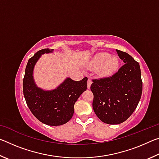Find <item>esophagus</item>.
Returning a JSON list of instances; mask_svg holds the SVG:
<instances>
[{
    "instance_id": "obj_1",
    "label": "esophagus",
    "mask_w": 159,
    "mask_h": 159,
    "mask_svg": "<svg viewBox=\"0 0 159 159\" xmlns=\"http://www.w3.org/2000/svg\"><path fill=\"white\" fill-rule=\"evenodd\" d=\"M91 84H92V80H91V79H88V81H87V87H88V89H90V88Z\"/></svg>"
}]
</instances>
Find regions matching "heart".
Segmentation results:
<instances>
[{
    "instance_id": "obj_1",
    "label": "heart",
    "mask_w": 159,
    "mask_h": 159,
    "mask_svg": "<svg viewBox=\"0 0 159 159\" xmlns=\"http://www.w3.org/2000/svg\"><path fill=\"white\" fill-rule=\"evenodd\" d=\"M89 66L92 69L98 68V72L99 76L109 77L117 71L119 61L116 56H110L107 52H100L93 57Z\"/></svg>"
}]
</instances>
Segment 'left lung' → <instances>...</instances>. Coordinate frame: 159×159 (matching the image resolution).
I'll list each match as a JSON object with an SVG mask.
<instances>
[{
  "label": "left lung",
  "instance_id": "1",
  "mask_svg": "<svg viewBox=\"0 0 159 159\" xmlns=\"http://www.w3.org/2000/svg\"><path fill=\"white\" fill-rule=\"evenodd\" d=\"M124 64L113 76L93 80V107L99 119L110 125L120 124L138 105L142 92L139 64L127 52L116 50Z\"/></svg>",
  "mask_w": 159,
  "mask_h": 159
}]
</instances>
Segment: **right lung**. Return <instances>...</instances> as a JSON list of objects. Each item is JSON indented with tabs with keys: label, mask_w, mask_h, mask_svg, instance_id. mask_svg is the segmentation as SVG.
<instances>
[{
	"label": "right lung",
	"mask_w": 159,
	"mask_h": 159,
	"mask_svg": "<svg viewBox=\"0 0 159 159\" xmlns=\"http://www.w3.org/2000/svg\"><path fill=\"white\" fill-rule=\"evenodd\" d=\"M53 50L43 49L29 59L23 79V93L26 104L32 114L44 124L52 126L63 125L71 119L74 104L87 89L88 78L75 81L66 78L57 88L44 90L34 82V66L41 55L52 52Z\"/></svg>",
	"instance_id": "1"
}]
</instances>
